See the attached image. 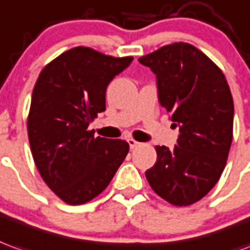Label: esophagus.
Here are the masks:
<instances>
[{
    "mask_svg": "<svg viewBox=\"0 0 250 250\" xmlns=\"http://www.w3.org/2000/svg\"><path fill=\"white\" fill-rule=\"evenodd\" d=\"M127 142H128V145H130V149H135L137 146L141 145V143L137 142V141H135V139H132V138H128V139H127Z\"/></svg>",
    "mask_w": 250,
    "mask_h": 250,
    "instance_id": "1",
    "label": "esophagus"
}]
</instances>
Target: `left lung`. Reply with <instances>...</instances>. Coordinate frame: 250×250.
<instances>
[{
    "label": "left lung",
    "instance_id": "left-lung-1",
    "mask_svg": "<svg viewBox=\"0 0 250 250\" xmlns=\"http://www.w3.org/2000/svg\"><path fill=\"white\" fill-rule=\"evenodd\" d=\"M138 61L154 73L158 101L180 131L173 149L155 146L157 161L146 179L167 202L189 206L212 189L228 161L234 116L230 88L219 67L188 43Z\"/></svg>",
    "mask_w": 250,
    "mask_h": 250
}]
</instances>
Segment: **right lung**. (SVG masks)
I'll return each mask as SVG.
<instances>
[{
	"mask_svg": "<svg viewBox=\"0 0 250 250\" xmlns=\"http://www.w3.org/2000/svg\"><path fill=\"white\" fill-rule=\"evenodd\" d=\"M76 47L47 64L35 83L28 115L32 157L44 183L67 204L104 191L125 161L128 143L88 130L105 111L109 83L132 62Z\"/></svg>",
	"mask_w": 250,
	"mask_h": 250,
	"instance_id": "1",
	"label": "right lung"
}]
</instances>
